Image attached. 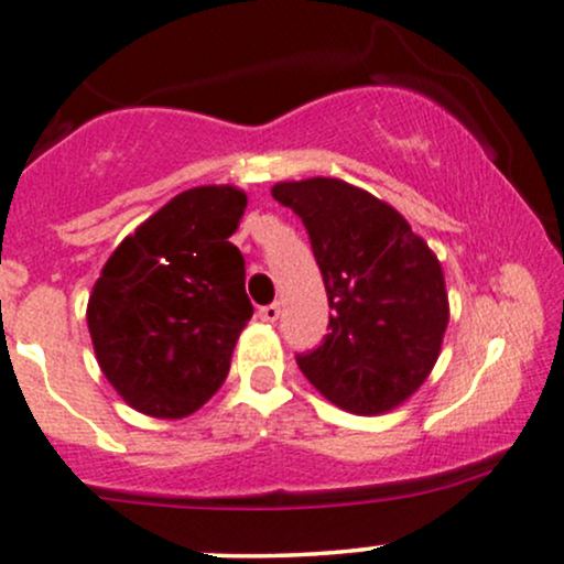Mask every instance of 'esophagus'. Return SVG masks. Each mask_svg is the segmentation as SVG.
<instances>
[{"instance_id":"obj_1","label":"esophagus","mask_w":564,"mask_h":564,"mask_svg":"<svg viewBox=\"0 0 564 564\" xmlns=\"http://www.w3.org/2000/svg\"><path fill=\"white\" fill-rule=\"evenodd\" d=\"M278 315H281V304L273 302V304H264V307H260V318L264 323H275Z\"/></svg>"}]
</instances>
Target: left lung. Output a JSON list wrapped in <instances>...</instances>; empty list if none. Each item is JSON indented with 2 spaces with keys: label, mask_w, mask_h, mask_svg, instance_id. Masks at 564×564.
Wrapping results in <instances>:
<instances>
[{
  "label": "left lung",
  "mask_w": 564,
  "mask_h": 564,
  "mask_svg": "<svg viewBox=\"0 0 564 564\" xmlns=\"http://www.w3.org/2000/svg\"><path fill=\"white\" fill-rule=\"evenodd\" d=\"M302 217L328 307L323 345L296 355L323 398L360 416L403 405L435 368L451 307L435 251L408 219L336 177L273 185Z\"/></svg>",
  "instance_id": "1"
}]
</instances>
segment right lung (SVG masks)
Returning a JSON list of instances; mask_svg holds the SVG:
<instances>
[{
    "instance_id": "obj_1",
    "label": "right lung",
    "mask_w": 564,
    "mask_h": 564,
    "mask_svg": "<svg viewBox=\"0 0 564 564\" xmlns=\"http://www.w3.org/2000/svg\"><path fill=\"white\" fill-rule=\"evenodd\" d=\"M246 193L198 185L138 225L102 264L87 302L97 366L127 405L185 419L223 387L251 318L238 230Z\"/></svg>"
}]
</instances>
